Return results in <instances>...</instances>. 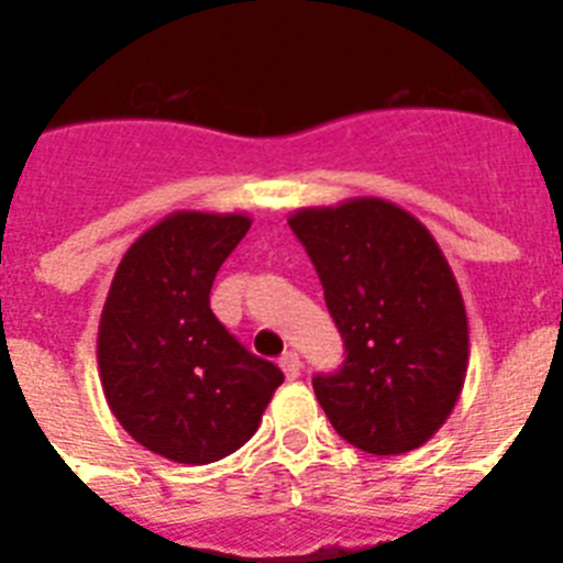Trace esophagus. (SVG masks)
Here are the masks:
<instances>
[{
    "label": "esophagus",
    "instance_id": "1",
    "mask_svg": "<svg viewBox=\"0 0 563 563\" xmlns=\"http://www.w3.org/2000/svg\"><path fill=\"white\" fill-rule=\"evenodd\" d=\"M280 368H283V374L289 376V379H295V376H300V368H303V362H300V356L295 351H286L280 356Z\"/></svg>",
    "mask_w": 563,
    "mask_h": 563
}]
</instances>
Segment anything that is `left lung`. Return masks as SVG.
Here are the masks:
<instances>
[{
    "label": "left lung",
    "mask_w": 563,
    "mask_h": 563,
    "mask_svg": "<svg viewBox=\"0 0 563 563\" xmlns=\"http://www.w3.org/2000/svg\"><path fill=\"white\" fill-rule=\"evenodd\" d=\"M289 228L316 265L347 360L312 379L333 429L374 455L418 450L467 376V312L453 268L411 212L383 198L300 207Z\"/></svg>",
    "instance_id": "1"
}]
</instances>
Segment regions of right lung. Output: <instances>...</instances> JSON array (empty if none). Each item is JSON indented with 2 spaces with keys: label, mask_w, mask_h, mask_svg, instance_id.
Instances as JSON below:
<instances>
[{
  "label": "right lung",
  "mask_w": 563,
  "mask_h": 563,
  "mask_svg": "<svg viewBox=\"0 0 563 563\" xmlns=\"http://www.w3.org/2000/svg\"><path fill=\"white\" fill-rule=\"evenodd\" d=\"M247 228L245 212H172L128 247L110 283L101 388L128 435L169 462L210 464L239 450L283 383L210 309L216 272Z\"/></svg>",
  "instance_id": "1"
}]
</instances>
